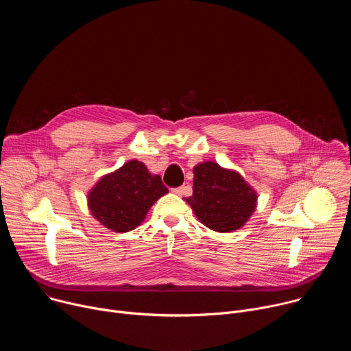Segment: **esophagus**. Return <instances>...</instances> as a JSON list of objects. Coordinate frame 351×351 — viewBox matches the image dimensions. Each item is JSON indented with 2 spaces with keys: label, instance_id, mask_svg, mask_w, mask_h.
Listing matches in <instances>:
<instances>
[{
  "label": "esophagus",
  "instance_id": "obj_1",
  "mask_svg": "<svg viewBox=\"0 0 351 351\" xmlns=\"http://www.w3.org/2000/svg\"><path fill=\"white\" fill-rule=\"evenodd\" d=\"M176 195H184L187 193V187L186 186H182V187H178V189H173L172 190Z\"/></svg>",
  "mask_w": 351,
  "mask_h": 351
}]
</instances>
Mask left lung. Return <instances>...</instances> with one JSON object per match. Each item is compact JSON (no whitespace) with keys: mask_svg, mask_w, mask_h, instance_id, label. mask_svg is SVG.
Listing matches in <instances>:
<instances>
[{"mask_svg":"<svg viewBox=\"0 0 351 351\" xmlns=\"http://www.w3.org/2000/svg\"><path fill=\"white\" fill-rule=\"evenodd\" d=\"M193 195L186 202L204 226L233 232L252 218L258 194L237 171L204 161L193 168Z\"/></svg>","mask_w":351,"mask_h":351,"instance_id":"obj_1","label":"left lung"}]
</instances>
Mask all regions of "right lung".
Listing matches in <instances>:
<instances>
[{"label": "right lung", "mask_w": 351, "mask_h": 351, "mask_svg": "<svg viewBox=\"0 0 351 351\" xmlns=\"http://www.w3.org/2000/svg\"><path fill=\"white\" fill-rule=\"evenodd\" d=\"M167 193L160 175H153L141 161L130 160L99 178L87 193V207L104 228L118 233L130 232Z\"/></svg>", "instance_id": "1"}]
</instances>
